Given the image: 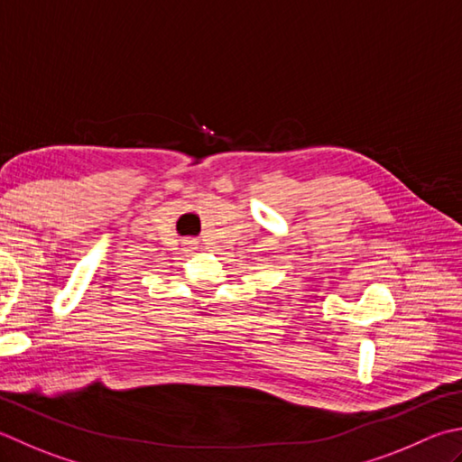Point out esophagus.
I'll list each match as a JSON object with an SVG mask.
<instances>
[{"label":"esophagus","instance_id":"esophagus-1","mask_svg":"<svg viewBox=\"0 0 462 462\" xmlns=\"http://www.w3.org/2000/svg\"><path fill=\"white\" fill-rule=\"evenodd\" d=\"M189 244H192V242H189Z\"/></svg>","mask_w":462,"mask_h":462}]
</instances>
